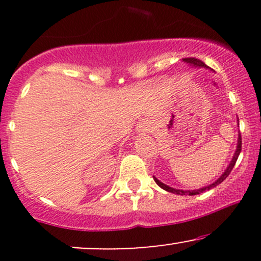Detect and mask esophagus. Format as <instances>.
Instances as JSON below:
<instances>
[{"instance_id": "esophagus-1", "label": "esophagus", "mask_w": 261, "mask_h": 261, "mask_svg": "<svg viewBox=\"0 0 261 261\" xmlns=\"http://www.w3.org/2000/svg\"><path fill=\"white\" fill-rule=\"evenodd\" d=\"M149 130H151V124L148 121H141L140 124H137L139 133H148Z\"/></svg>"}]
</instances>
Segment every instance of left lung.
Listing matches in <instances>:
<instances>
[{
    "instance_id": "1",
    "label": "left lung",
    "mask_w": 261,
    "mask_h": 261,
    "mask_svg": "<svg viewBox=\"0 0 261 261\" xmlns=\"http://www.w3.org/2000/svg\"><path fill=\"white\" fill-rule=\"evenodd\" d=\"M182 61L187 62L188 65L193 66V67H195V68H210L208 66L205 64V62H202L201 60L195 59V58H185V59H182ZM238 121H239V120H238ZM238 125H239V124H238ZM241 151H242V137H241V134H239V135H238V142H237L236 152H234V154H233L232 161L229 162L228 167H227L226 170H224V172L222 173V175H221L220 178H218L216 181H214V182H212V184L207 185V187H203V188H200V189H195V190H181V189H174V188L169 187V185L164 184V182H162V181L158 180V179L155 178V176H153V179H154V181L157 182L158 187L163 189V190L168 191V193L176 194V195H199V194L203 193V191L210 190V189L217 187L218 184H221V182H222V181L224 180V179H226L227 176L229 175V173L232 172L233 167H234L237 160H238V155H239V153H241Z\"/></svg>"
}]
</instances>
